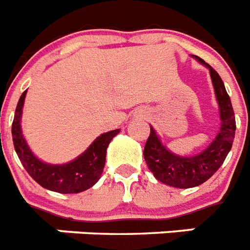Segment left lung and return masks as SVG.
Here are the masks:
<instances>
[{"label": "left lung", "mask_w": 250, "mask_h": 250, "mask_svg": "<svg viewBox=\"0 0 250 250\" xmlns=\"http://www.w3.org/2000/svg\"><path fill=\"white\" fill-rule=\"evenodd\" d=\"M199 63L209 70L212 85L218 104L220 113V129L208 147L194 156H180L171 152L162 143L160 135L150 126V134L146 147L144 160L150 172L158 181L166 185L180 189H188L203 184L224 164L225 158L232 147L235 138V113L231 101L225 84L217 71L198 56H191Z\"/></svg>", "instance_id": "left-lung-1"}]
</instances>
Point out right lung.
<instances>
[{"label": "right lung", "instance_id": "obj_1", "mask_svg": "<svg viewBox=\"0 0 250 250\" xmlns=\"http://www.w3.org/2000/svg\"><path fill=\"white\" fill-rule=\"evenodd\" d=\"M25 96L26 90L18 102L11 129L14 147L24 168L41 187L56 193H80L92 188L103 172L107 147L112 138L120 133V129L101 134L83 153L67 164H47L33 153L22 135L21 115Z\"/></svg>", "mask_w": 250, "mask_h": 250}]
</instances>
